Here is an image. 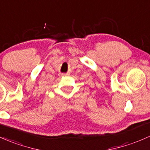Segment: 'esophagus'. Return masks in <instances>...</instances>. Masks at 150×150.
Here are the masks:
<instances>
[{
    "label": "esophagus",
    "instance_id": "obj_1",
    "mask_svg": "<svg viewBox=\"0 0 150 150\" xmlns=\"http://www.w3.org/2000/svg\"><path fill=\"white\" fill-rule=\"evenodd\" d=\"M61 75L62 76H65V75H66V74H61Z\"/></svg>",
    "mask_w": 150,
    "mask_h": 150
}]
</instances>
